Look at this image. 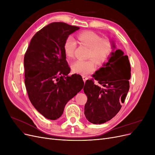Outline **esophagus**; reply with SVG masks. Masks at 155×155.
<instances>
[{
    "instance_id": "esophagus-1",
    "label": "esophagus",
    "mask_w": 155,
    "mask_h": 155,
    "mask_svg": "<svg viewBox=\"0 0 155 155\" xmlns=\"http://www.w3.org/2000/svg\"><path fill=\"white\" fill-rule=\"evenodd\" d=\"M82 78H83V81L84 82H85L87 81V79H88V78L87 76H83Z\"/></svg>"
}]
</instances>
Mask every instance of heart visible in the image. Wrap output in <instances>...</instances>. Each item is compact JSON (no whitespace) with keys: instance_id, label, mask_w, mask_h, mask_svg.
Returning <instances> with one entry per match:
<instances>
[{"instance_id":"heart-1","label":"heart","mask_w":155,"mask_h":155,"mask_svg":"<svg viewBox=\"0 0 155 155\" xmlns=\"http://www.w3.org/2000/svg\"><path fill=\"white\" fill-rule=\"evenodd\" d=\"M78 38L80 43L89 48L88 58H92L98 65L105 63L112 51L110 42L101 37L92 31H84L79 34ZM64 51L68 59L73 58L75 49L76 48V41L72 36H68L64 43ZM93 60H78L72 63L70 68L74 73L85 76L92 72L95 69V63Z\"/></svg>"}]
</instances>
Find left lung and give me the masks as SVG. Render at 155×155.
I'll use <instances>...</instances> for the list:
<instances>
[{
  "instance_id": "8db88e82",
  "label": "left lung",
  "mask_w": 155,
  "mask_h": 155,
  "mask_svg": "<svg viewBox=\"0 0 155 155\" xmlns=\"http://www.w3.org/2000/svg\"><path fill=\"white\" fill-rule=\"evenodd\" d=\"M112 51L108 61L92 75L103 87L96 85L92 79L87 80L83 87L87 96L84 114L88 121L101 124L117 114L124 104L129 89L130 66L127 55L122 50H115L110 41Z\"/></svg>"
}]
</instances>
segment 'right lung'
Wrapping results in <instances>:
<instances>
[{
	"label": "right lung",
	"instance_id": "1",
	"mask_svg": "<svg viewBox=\"0 0 155 155\" xmlns=\"http://www.w3.org/2000/svg\"><path fill=\"white\" fill-rule=\"evenodd\" d=\"M79 27L61 22H51L32 37L25 55V86L35 109L46 118L58 119L67 102L81 91L80 75L68 76L64 43Z\"/></svg>",
	"mask_w": 155,
	"mask_h": 155
}]
</instances>
